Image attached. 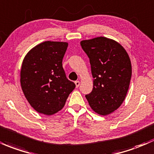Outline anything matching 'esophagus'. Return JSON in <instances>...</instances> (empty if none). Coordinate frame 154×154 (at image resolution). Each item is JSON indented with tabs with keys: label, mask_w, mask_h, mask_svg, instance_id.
<instances>
[{
	"label": "esophagus",
	"mask_w": 154,
	"mask_h": 154,
	"mask_svg": "<svg viewBox=\"0 0 154 154\" xmlns=\"http://www.w3.org/2000/svg\"><path fill=\"white\" fill-rule=\"evenodd\" d=\"M74 83H75V85H76V87H77V88H78V87H79V85H80V81L77 80V81H75V82H74Z\"/></svg>",
	"instance_id": "esophagus-1"
}]
</instances>
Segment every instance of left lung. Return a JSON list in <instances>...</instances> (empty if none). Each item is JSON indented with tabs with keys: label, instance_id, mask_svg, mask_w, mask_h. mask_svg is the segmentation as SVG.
<instances>
[{
	"label": "left lung",
	"instance_id": "left-lung-1",
	"mask_svg": "<svg viewBox=\"0 0 154 154\" xmlns=\"http://www.w3.org/2000/svg\"><path fill=\"white\" fill-rule=\"evenodd\" d=\"M80 45L90 60L94 77V88L86 99L98 114H110L121 105L129 89V55L118 42L102 36L83 40Z\"/></svg>",
	"mask_w": 154,
	"mask_h": 154
}]
</instances>
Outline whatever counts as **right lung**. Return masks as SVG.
Wrapping results in <instances>:
<instances>
[{
    "label": "right lung",
    "mask_w": 154,
    "mask_h": 154,
    "mask_svg": "<svg viewBox=\"0 0 154 154\" xmlns=\"http://www.w3.org/2000/svg\"><path fill=\"white\" fill-rule=\"evenodd\" d=\"M68 43L45 42L30 50L20 72L22 90L37 112L55 114L63 107L75 84L67 79L62 65Z\"/></svg>",
    "instance_id": "right-lung-1"
}]
</instances>
